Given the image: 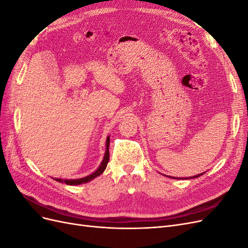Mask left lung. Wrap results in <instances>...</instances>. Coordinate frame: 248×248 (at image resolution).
Returning <instances> with one entry per match:
<instances>
[{
  "instance_id": "left-lung-1",
  "label": "left lung",
  "mask_w": 248,
  "mask_h": 248,
  "mask_svg": "<svg viewBox=\"0 0 248 248\" xmlns=\"http://www.w3.org/2000/svg\"><path fill=\"white\" fill-rule=\"evenodd\" d=\"M202 174H204V172H202V174H200V175H196V176H193V177H189V178L187 177V178H182V179H186V180H187V179H193V178H198V177L202 176ZM172 179H178V178H172Z\"/></svg>"
}]
</instances>
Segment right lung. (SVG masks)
Segmentation results:
<instances>
[{
  "label": "right lung",
  "mask_w": 248,
  "mask_h": 248,
  "mask_svg": "<svg viewBox=\"0 0 248 248\" xmlns=\"http://www.w3.org/2000/svg\"><path fill=\"white\" fill-rule=\"evenodd\" d=\"M109 137L107 138V141H106V153H104L103 159L100 163V166L98 167L95 171H93L92 174H90L84 178H78V179H60V178H54V180L58 182L61 183H66L67 185H80L84 183H88L90 181H92L93 179H95L96 177H98L99 175H101L102 172L104 171V170L107 169V166L109 160V151H108V147H109Z\"/></svg>",
  "instance_id": "obj_1"
}]
</instances>
